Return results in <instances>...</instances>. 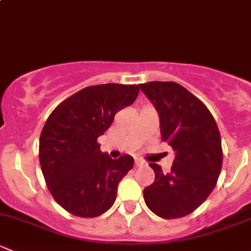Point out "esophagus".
I'll use <instances>...</instances> for the list:
<instances>
[{"instance_id": "1", "label": "esophagus", "mask_w": 251, "mask_h": 251, "mask_svg": "<svg viewBox=\"0 0 251 251\" xmlns=\"http://www.w3.org/2000/svg\"><path fill=\"white\" fill-rule=\"evenodd\" d=\"M135 165L140 168V166H144V165H146V164H144V161L138 160V159H136V160H135Z\"/></svg>"}]
</instances>
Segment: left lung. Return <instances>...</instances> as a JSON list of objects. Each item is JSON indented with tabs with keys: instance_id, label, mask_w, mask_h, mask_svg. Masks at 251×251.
<instances>
[{
	"instance_id": "left-lung-1",
	"label": "left lung",
	"mask_w": 251,
	"mask_h": 251,
	"mask_svg": "<svg viewBox=\"0 0 251 251\" xmlns=\"http://www.w3.org/2000/svg\"><path fill=\"white\" fill-rule=\"evenodd\" d=\"M140 88L158 111L163 141L175 151L170 173L149 164L155 179L144 188V201L163 219L183 217L216 186L222 168L219 127L204 103L178 83L151 81Z\"/></svg>"
}]
</instances>
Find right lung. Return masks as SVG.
<instances>
[{"label": "right lung", "instance_id": "1", "mask_svg": "<svg viewBox=\"0 0 251 251\" xmlns=\"http://www.w3.org/2000/svg\"><path fill=\"white\" fill-rule=\"evenodd\" d=\"M137 85L90 86L60 103L40 136L39 158L50 194L63 209L80 217H96L109 210L119 182L133 166L124 154L111 159L97 138L114 116L137 98Z\"/></svg>", "mask_w": 251, "mask_h": 251}]
</instances>
